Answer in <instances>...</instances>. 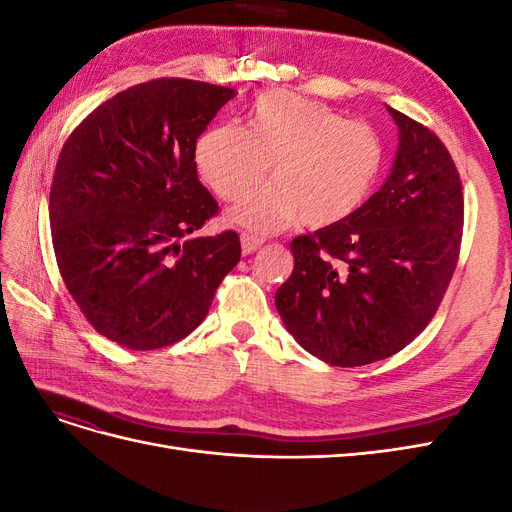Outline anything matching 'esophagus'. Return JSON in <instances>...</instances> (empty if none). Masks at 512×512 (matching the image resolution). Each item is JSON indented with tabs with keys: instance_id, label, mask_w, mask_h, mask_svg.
I'll list each match as a JSON object with an SVG mask.
<instances>
[{
	"instance_id": "1",
	"label": "esophagus",
	"mask_w": 512,
	"mask_h": 512,
	"mask_svg": "<svg viewBox=\"0 0 512 512\" xmlns=\"http://www.w3.org/2000/svg\"><path fill=\"white\" fill-rule=\"evenodd\" d=\"M262 243H265V241L254 237V235H241V252H243V256L254 254Z\"/></svg>"
}]
</instances>
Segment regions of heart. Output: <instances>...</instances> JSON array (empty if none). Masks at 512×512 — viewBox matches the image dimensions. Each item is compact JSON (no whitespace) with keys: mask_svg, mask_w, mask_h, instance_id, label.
<instances>
[{"mask_svg":"<svg viewBox=\"0 0 512 512\" xmlns=\"http://www.w3.org/2000/svg\"><path fill=\"white\" fill-rule=\"evenodd\" d=\"M382 162L374 128L288 91L260 96L247 128L220 123L196 149L200 175L232 203L250 196L274 164L275 181L228 213L232 224L260 235L301 220L331 226L350 218L374 188Z\"/></svg>","mask_w":512,"mask_h":512,"instance_id":"obj_1","label":"heart"}]
</instances>
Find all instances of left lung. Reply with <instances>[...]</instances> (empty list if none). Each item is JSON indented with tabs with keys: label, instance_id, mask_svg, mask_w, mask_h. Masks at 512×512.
<instances>
[{
	"label": "left lung",
	"instance_id": "1",
	"mask_svg": "<svg viewBox=\"0 0 512 512\" xmlns=\"http://www.w3.org/2000/svg\"><path fill=\"white\" fill-rule=\"evenodd\" d=\"M386 111L399 132L391 175L350 218L290 243L294 269L275 292L286 331L335 367L404 350L457 267L463 194L451 153L429 128Z\"/></svg>",
	"mask_w": 512,
	"mask_h": 512
}]
</instances>
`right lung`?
Returning a JSON list of instances; mask_svg holds the SVG:
<instances>
[{
  "label": "right lung",
  "mask_w": 512,
  "mask_h": 512,
  "mask_svg": "<svg viewBox=\"0 0 512 512\" xmlns=\"http://www.w3.org/2000/svg\"><path fill=\"white\" fill-rule=\"evenodd\" d=\"M235 96L188 79L134 85L89 113L59 153L57 267L91 327L123 348L188 337L237 267V232L194 235L218 213L198 181L196 141Z\"/></svg>",
  "instance_id": "right-lung-1"
}]
</instances>
